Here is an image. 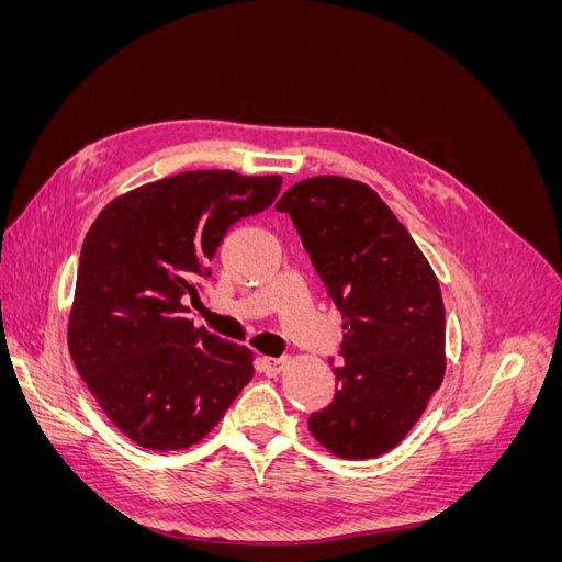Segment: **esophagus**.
<instances>
[{"label":"esophagus","mask_w":562,"mask_h":562,"mask_svg":"<svg viewBox=\"0 0 562 562\" xmlns=\"http://www.w3.org/2000/svg\"><path fill=\"white\" fill-rule=\"evenodd\" d=\"M285 363H288V359H267V356H262V359H258V370L262 372V375L271 378V375H279Z\"/></svg>","instance_id":"esophagus-1"}]
</instances>
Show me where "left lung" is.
Wrapping results in <instances>:
<instances>
[{
	"label": "left lung",
	"mask_w": 562,
	"mask_h": 562,
	"mask_svg": "<svg viewBox=\"0 0 562 562\" xmlns=\"http://www.w3.org/2000/svg\"><path fill=\"white\" fill-rule=\"evenodd\" d=\"M342 312L335 398L310 431L342 459L396 448L446 375V310L431 265L368 184L302 180L279 203Z\"/></svg>",
	"instance_id": "1"
}]
</instances>
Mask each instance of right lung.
<instances>
[{"instance_id":"obj_1","label":"right lung","mask_w":562,"mask_h":562,"mask_svg":"<svg viewBox=\"0 0 562 562\" xmlns=\"http://www.w3.org/2000/svg\"><path fill=\"white\" fill-rule=\"evenodd\" d=\"M279 176L187 171L103 209L83 239L67 347L114 427L147 450H182L223 419L252 351L194 328L184 297L225 234L271 206Z\"/></svg>"}]
</instances>
